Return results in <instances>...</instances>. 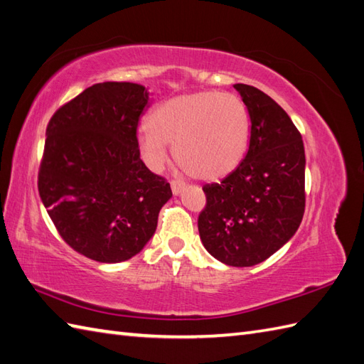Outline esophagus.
Segmentation results:
<instances>
[{
    "label": "esophagus",
    "mask_w": 364,
    "mask_h": 364,
    "mask_svg": "<svg viewBox=\"0 0 364 364\" xmlns=\"http://www.w3.org/2000/svg\"><path fill=\"white\" fill-rule=\"evenodd\" d=\"M171 186H172V192L173 196H180L181 191L186 188V184L183 181H178V180H173L171 181Z\"/></svg>",
    "instance_id": "obj_1"
}]
</instances>
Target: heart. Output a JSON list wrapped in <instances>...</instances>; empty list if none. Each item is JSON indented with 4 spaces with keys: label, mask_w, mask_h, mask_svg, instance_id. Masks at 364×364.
I'll return each instance as SVG.
<instances>
[{
    "label": "heart",
    "mask_w": 364,
    "mask_h": 364,
    "mask_svg": "<svg viewBox=\"0 0 364 364\" xmlns=\"http://www.w3.org/2000/svg\"><path fill=\"white\" fill-rule=\"evenodd\" d=\"M138 134L141 156L159 172L168 146L183 171L203 181L220 180L239 167L250 141V114L242 100L228 92L198 91L158 105Z\"/></svg>",
    "instance_id": "heart-1"
}]
</instances>
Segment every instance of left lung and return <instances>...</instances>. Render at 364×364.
<instances>
[{
	"label": "left lung",
	"instance_id": "1",
	"mask_svg": "<svg viewBox=\"0 0 364 364\" xmlns=\"http://www.w3.org/2000/svg\"><path fill=\"white\" fill-rule=\"evenodd\" d=\"M234 88L250 114V147L232 173L203 188L206 208L198 231L217 260L252 267L298 231L306 208V154L301 133L272 97L245 83Z\"/></svg>",
	"mask_w": 364,
	"mask_h": 364
}]
</instances>
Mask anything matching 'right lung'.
<instances>
[{"label": "right lung", "instance_id": "right-lung-1", "mask_svg": "<svg viewBox=\"0 0 364 364\" xmlns=\"http://www.w3.org/2000/svg\"><path fill=\"white\" fill-rule=\"evenodd\" d=\"M146 87L102 82L58 108L46 129L40 198L62 239L104 264L136 256L172 191L139 158Z\"/></svg>", "mask_w": 364, "mask_h": 364}]
</instances>
